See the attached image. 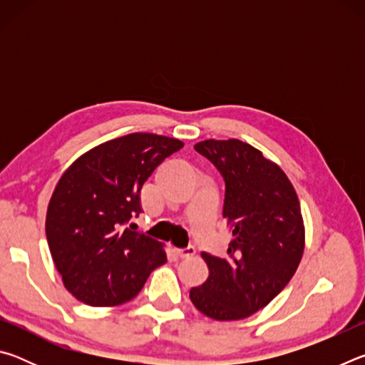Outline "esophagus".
I'll return each instance as SVG.
<instances>
[{
    "label": "esophagus",
    "instance_id": "1",
    "mask_svg": "<svg viewBox=\"0 0 365 365\" xmlns=\"http://www.w3.org/2000/svg\"><path fill=\"white\" fill-rule=\"evenodd\" d=\"M195 252L196 251L193 246H188V248H185V250H175L177 257H180V259H188L191 256H195Z\"/></svg>",
    "mask_w": 365,
    "mask_h": 365
}]
</instances>
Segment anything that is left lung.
Instances as JSON below:
<instances>
[{"label":"left lung","mask_w":365,"mask_h":365,"mask_svg":"<svg viewBox=\"0 0 365 365\" xmlns=\"http://www.w3.org/2000/svg\"><path fill=\"white\" fill-rule=\"evenodd\" d=\"M195 150L225 182L222 215L232 242L227 256L202 252L207 280L190 289L197 311L215 320L250 317L292 280L304 251L298 195L285 172L240 140H205Z\"/></svg>","instance_id":"1"}]
</instances>
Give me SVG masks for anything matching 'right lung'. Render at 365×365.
Instances as JSON below:
<instances>
[{
    "mask_svg": "<svg viewBox=\"0 0 365 365\" xmlns=\"http://www.w3.org/2000/svg\"><path fill=\"white\" fill-rule=\"evenodd\" d=\"M177 138L130 133L82 154L59 178L46 212V240L64 287L88 306L135 298L165 264L163 245L127 228L141 212L140 191Z\"/></svg>",
    "mask_w": 365,
    "mask_h": 365,
    "instance_id": "add662e5",
    "label": "right lung"
}]
</instances>
